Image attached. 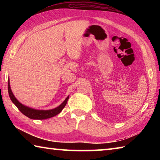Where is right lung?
I'll list each match as a JSON object with an SVG mask.
<instances>
[{
  "label": "right lung",
  "mask_w": 160,
  "mask_h": 160,
  "mask_svg": "<svg viewBox=\"0 0 160 160\" xmlns=\"http://www.w3.org/2000/svg\"><path fill=\"white\" fill-rule=\"evenodd\" d=\"M8 93L10 98L11 99L13 104H14L18 109L23 113L24 115L28 116V118L32 119H38V120H42V119H47L58 114L67 104L69 96L66 97V99L64 100L63 103L59 105L58 107L54 108L52 109L49 110H38L35 109H32L29 107H27L20 103L18 100L15 98L14 94L11 90L10 85V80L8 79Z\"/></svg>",
  "instance_id": "1"
}]
</instances>
